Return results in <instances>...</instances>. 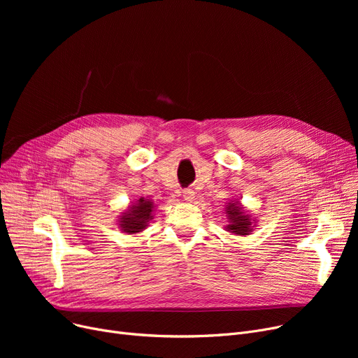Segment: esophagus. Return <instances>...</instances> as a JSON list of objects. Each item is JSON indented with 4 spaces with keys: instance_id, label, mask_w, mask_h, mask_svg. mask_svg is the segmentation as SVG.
Segmentation results:
<instances>
[{
    "instance_id": "1",
    "label": "esophagus",
    "mask_w": 358,
    "mask_h": 358,
    "mask_svg": "<svg viewBox=\"0 0 358 358\" xmlns=\"http://www.w3.org/2000/svg\"><path fill=\"white\" fill-rule=\"evenodd\" d=\"M182 197H184V200H185V201H193V200L196 199V192H194V190H192V189H189V190H184Z\"/></svg>"
}]
</instances>
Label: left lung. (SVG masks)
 <instances>
[{"instance_id":"obj_1","label":"left lung","mask_w":358,"mask_h":358,"mask_svg":"<svg viewBox=\"0 0 358 358\" xmlns=\"http://www.w3.org/2000/svg\"><path fill=\"white\" fill-rule=\"evenodd\" d=\"M228 216L229 224L224 227L228 232L238 235V236H245L252 232V228L255 227V219H252L251 215L245 213L242 204L236 200H231L227 203V209H224Z\"/></svg>"}]
</instances>
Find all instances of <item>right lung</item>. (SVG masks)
I'll return each mask as SVG.
<instances>
[{
	"label": "right lung",
	"instance_id": "add662e5",
	"mask_svg": "<svg viewBox=\"0 0 358 358\" xmlns=\"http://www.w3.org/2000/svg\"><path fill=\"white\" fill-rule=\"evenodd\" d=\"M154 201L141 197L136 203H131L126 212H122L119 216V228L123 234L135 235L142 232L150 219H154Z\"/></svg>",
	"mask_w": 358,
	"mask_h": 358
}]
</instances>
